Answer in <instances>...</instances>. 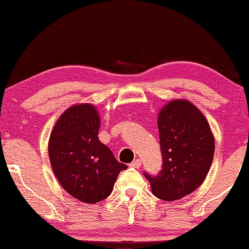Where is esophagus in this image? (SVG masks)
Returning <instances> with one entry per match:
<instances>
[{
	"mask_svg": "<svg viewBox=\"0 0 249 249\" xmlns=\"http://www.w3.org/2000/svg\"><path fill=\"white\" fill-rule=\"evenodd\" d=\"M141 166H142V161H141V159H136V160H134L130 164V167H134V168H140Z\"/></svg>",
	"mask_w": 249,
	"mask_h": 249,
	"instance_id": "obj_1",
	"label": "esophagus"
}]
</instances>
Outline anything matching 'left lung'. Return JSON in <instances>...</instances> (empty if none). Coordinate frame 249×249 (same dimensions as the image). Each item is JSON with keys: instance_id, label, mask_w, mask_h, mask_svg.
<instances>
[{"instance_id": "8db88e82", "label": "left lung", "mask_w": 249, "mask_h": 249, "mask_svg": "<svg viewBox=\"0 0 249 249\" xmlns=\"http://www.w3.org/2000/svg\"><path fill=\"white\" fill-rule=\"evenodd\" d=\"M162 170L144 174L156 197L177 201L203 183L214 153V137L203 113L186 99L170 100L158 113Z\"/></svg>"}]
</instances>
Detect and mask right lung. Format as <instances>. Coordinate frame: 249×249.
<instances>
[{
  "mask_svg": "<svg viewBox=\"0 0 249 249\" xmlns=\"http://www.w3.org/2000/svg\"><path fill=\"white\" fill-rule=\"evenodd\" d=\"M100 116L92 104H76L57 119L48 141V156L55 177L68 194L94 204L112 193L127 165L116 160L98 139Z\"/></svg>",
  "mask_w": 249,
  "mask_h": 249,
  "instance_id": "right-lung-1",
  "label": "right lung"
}]
</instances>
